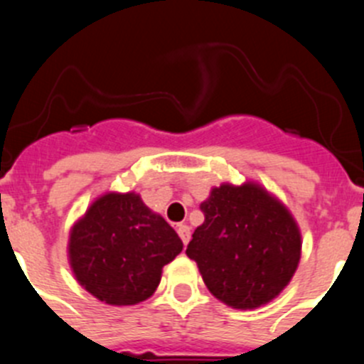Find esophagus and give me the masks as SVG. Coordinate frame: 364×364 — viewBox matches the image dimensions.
Returning <instances> with one entry per match:
<instances>
[{"mask_svg":"<svg viewBox=\"0 0 364 364\" xmlns=\"http://www.w3.org/2000/svg\"><path fill=\"white\" fill-rule=\"evenodd\" d=\"M178 234L181 237L183 245H186L190 241V227L188 225H179L178 227Z\"/></svg>","mask_w":364,"mask_h":364,"instance_id":"esophagus-1","label":"esophagus"}]
</instances>
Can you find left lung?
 Wrapping results in <instances>:
<instances>
[{
	"label": "left lung",
	"instance_id": "1",
	"mask_svg": "<svg viewBox=\"0 0 364 364\" xmlns=\"http://www.w3.org/2000/svg\"><path fill=\"white\" fill-rule=\"evenodd\" d=\"M186 255L196 260L205 287L225 304L252 310L274 299L294 277L301 257L296 220L255 183L213 188L200 204Z\"/></svg>",
	"mask_w": 364,
	"mask_h": 364
}]
</instances>
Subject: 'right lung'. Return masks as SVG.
Wrapping results in <instances>:
<instances>
[{
	"mask_svg": "<svg viewBox=\"0 0 364 364\" xmlns=\"http://www.w3.org/2000/svg\"><path fill=\"white\" fill-rule=\"evenodd\" d=\"M176 230L137 193H105L72 227L70 266L97 299L128 306L156 291L161 267L181 253Z\"/></svg>",
	"mask_w": 364,
	"mask_h": 364,
	"instance_id": "obj_1",
	"label": "right lung"
}]
</instances>
